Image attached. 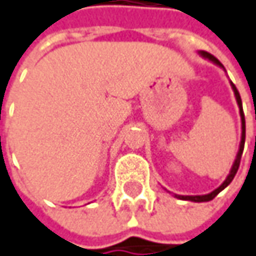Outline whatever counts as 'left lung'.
Here are the masks:
<instances>
[{
	"instance_id": "1",
	"label": "left lung",
	"mask_w": 256,
	"mask_h": 256,
	"mask_svg": "<svg viewBox=\"0 0 256 256\" xmlns=\"http://www.w3.org/2000/svg\"><path fill=\"white\" fill-rule=\"evenodd\" d=\"M198 54H199L200 57H204V58L212 61L216 66H218V67H221V68L226 72L224 66H222L220 61L216 58L214 56H211L210 52H206V51H198ZM230 86H232V89H233V92H234V98H236V102H238V106H239V114H240V120H242V138H240V144H239V151L236 154V160H234V162H233V166H232V168H230V173H228V176L226 177V180L221 183L220 186H218L217 189H214L212 192H210V194H206V195H190V196H189V195H188V196H184V195H174V196L178 198V199L190 200V202H208V200H211V199H214V198L217 196L222 189H226V188L232 183V180L234 178V176L238 173V168H239V164H240V158H242V152H244V108H242V100H240V95H239L236 86H234L232 82H230Z\"/></svg>"
}]
</instances>
